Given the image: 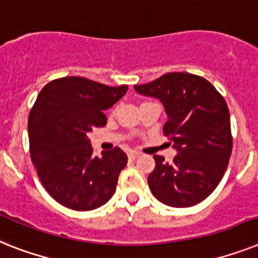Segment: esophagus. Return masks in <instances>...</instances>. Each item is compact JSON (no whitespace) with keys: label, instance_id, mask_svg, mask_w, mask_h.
Instances as JSON below:
<instances>
[{"label":"esophagus","instance_id":"esophagus-1","mask_svg":"<svg viewBox=\"0 0 258 258\" xmlns=\"http://www.w3.org/2000/svg\"><path fill=\"white\" fill-rule=\"evenodd\" d=\"M127 157H129V158H131V159H136V158H138V157H140V153L131 152V153H129V154H127Z\"/></svg>","mask_w":258,"mask_h":258}]
</instances>
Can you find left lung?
Wrapping results in <instances>:
<instances>
[{"label": "left lung", "instance_id": "1", "mask_svg": "<svg viewBox=\"0 0 258 258\" xmlns=\"http://www.w3.org/2000/svg\"><path fill=\"white\" fill-rule=\"evenodd\" d=\"M134 89L162 103L167 114L163 133L178 153L172 163L154 155L155 167L148 176L153 195L170 207L201 203L220 183L232 153L224 97L208 80L187 72L165 74Z\"/></svg>", "mask_w": 258, "mask_h": 258}]
</instances>
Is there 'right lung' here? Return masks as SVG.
Segmentation results:
<instances>
[{
    "label": "right lung",
    "instance_id": "right-lung-1",
    "mask_svg": "<svg viewBox=\"0 0 258 258\" xmlns=\"http://www.w3.org/2000/svg\"><path fill=\"white\" fill-rule=\"evenodd\" d=\"M126 91L70 76L52 80L38 95L27 125L30 155L46 191L61 206L91 211L113 197L127 157L120 148L95 157L88 133L105 126L104 110Z\"/></svg>",
    "mask_w": 258,
    "mask_h": 258
}]
</instances>
